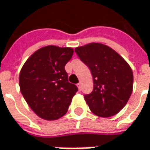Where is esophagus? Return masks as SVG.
I'll return each instance as SVG.
<instances>
[{"label": "esophagus", "instance_id": "34e87169", "mask_svg": "<svg viewBox=\"0 0 150 150\" xmlns=\"http://www.w3.org/2000/svg\"><path fill=\"white\" fill-rule=\"evenodd\" d=\"M77 86H78L79 90L81 91V83H78V84H77Z\"/></svg>", "mask_w": 150, "mask_h": 150}]
</instances>
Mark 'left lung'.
Listing matches in <instances>:
<instances>
[{
	"label": "left lung",
	"instance_id": "obj_1",
	"mask_svg": "<svg viewBox=\"0 0 150 150\" xmlns=\"http://www.w3.org/2000/svg\"><path fill=\"white\" fill-rule=\"evenodd\" d=\"M93 75V89L84 98L93 114L110 117L125 107L133 86V74L124 58L109 47L90 43L75 49Z\"/></svg>",
	"mask_w": 150,
	"mask_h": 150
}]
</instances>
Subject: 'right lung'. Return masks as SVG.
Here are the masks:
<instances>
[{
  "instance_id": "obj_1",
  "label": "right lung",
  "mask_w": 150,
  "mask_h": 150,
  "mask_svg": "<svg viewBox=\"0 0 150 150\" xmlns=\"http://www.w3.org/2000/svg\"><path fill=\"white\" fill-rule=\"evenodd\" d=\"M74 50L47 46L26 61L19 75L22 95L30 109L44 120L64 115L78 87L69 82L64 66Z\"/></svg>"
}]
</instances>
